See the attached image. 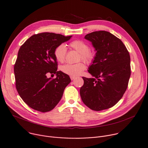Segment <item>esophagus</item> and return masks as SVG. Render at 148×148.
<instances>
[{
	"label": "esophagus",
	"instance_id": "esophagus-1",
	"mask_svg": "<svg viewBox=\"0 0 148 148\" xmlns=\"http://www.w3.org/2000/svg\"><path fill=\"white\" fill-rule=\"evenodd\" d=\"M75 78L76 77H73V76H70V78H71V79L73 81V80H74V79H75Z\"/></svg>",
	"mask_w": 148,
	"mask_h": 148
}]
</instances>
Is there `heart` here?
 Listing matches in <instances>:
<instances>
[{
	"mask_svg": "<svg viewBox=\"0 0 148 148\" xmlns=\"http://www.w3.org/2000/svg\"><path fill=\"white\" fill-rule=\"evenodd\" d=\"M69 46L80 53L79 59L86 63H90L93 61L95 57V53L89 51V46L85 42L77 39L70 42ZM66 53L67 48L63 44L58 45L54 51V55L57 61L60 63L64 62ZM85 69V66L82 62L76 64H67L61 67V70L64 73L73 77L80 75Z\"/></svg>",
	"mask_w": 148,
	"mask_h": 148,
	"instance_id": "heart-1",
	"label": "heart"
}]
</instances>
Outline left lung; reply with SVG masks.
Instances as JSON below:
<instances>
[{"mask_svg": "<svg viewBox=\"0 0 148 148\" xmlns=\"http://www.w3.org/2000/svg\"><path fill=\"white\" fill-rule=\"evenodd\" d=\"M85 39L92 42L96 53L88 70L93 78L82 77L81 99L93 110L108 109L121 99L127 88L130 56L123 42L109 32L95 31Z\"/></svg>", "mask_w": 148, "mask_h": 148, "instance_id": "8db88e82", "label": "left lung"}]
</instances>
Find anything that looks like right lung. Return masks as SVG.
Returning <instances> with one entry per match:
<instances>
[{"instance_id": "right-lung-1", "label": "right lung", "mask_w": 148, "mask_h": 148, "mask_svg": "<svg viewBox=\"0 0 148 148\" xmlns=\"http://www.w3.org/2000/svg\"><path fill=\"white\" fill-rule=\"evenodd\" d=\"M71 37L43 32L31 36L20 47L14 67L16 86L21 99L31 108L49 112L61 100L71 79L67 74L57 71L54 51ZM49 73H56L57 78H47Z\"/></svg>"}]
</instances>
